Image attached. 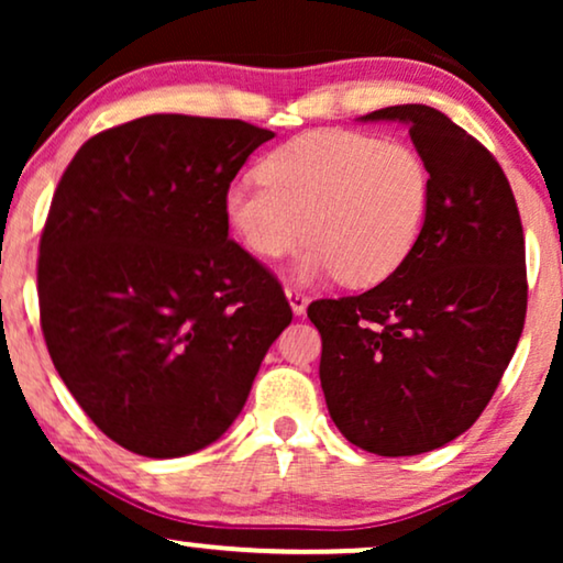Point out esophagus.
I'll list each match as a JSON object with an SVG mask.
<instances>
[{"mask_svg":"<svg viewBox=\"0 0 563 563\" xmlns=\"http://www.w3.org/2000/svg\"><path fill=\"white\" fill-rule=\"evenodd\" d=\"M284 295H287V299H289L291 312H295V314H305L307 312V305H310V299H307V295H305L302 289L287 287V289H284Z\"/></svg>","mask_w":563,"mask_h":563,"instance_id":"1","label":"esophagus"}]
</instances>
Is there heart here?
I'll list each match as a JSON object with an SVG mask.
<instances>
[{
    "mask_svg": "<svg viewBox=\"0 0 563 563\" xmlns=\"http://www.w3.org/2000/svg\"><path fill=\"white\" fill-rule=\"evenodd\" d=\"M261 179L225 189L228 225L258 258H282L307 235L295 276L366 287L395 274L422 233L428 164L412 145L353 130H314L268 153Z\"/></svg>",
    "mask_w": 563,
    "mask_h": 563,
    "instance_id": "1",
    "label": "heart"
}]
</instances>
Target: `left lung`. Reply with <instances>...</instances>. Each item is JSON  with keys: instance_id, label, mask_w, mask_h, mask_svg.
<instances>
[{"instance_id": "obj_1", "label": "left lung", "mask_w": 563, "mask_h": 563, "mask_svg": "<svg viewBox=\"0 0 563 563\" xmlns=\"http://www.w3.org/2000/svg\"><path fill=\"white\" fill-rule=\"evenodd\" d=\"M361 120L410 128L430 172L428 218L395 274L364 295L318 299L307 318L338 430L368 453L418 456L474 426L518 349L526 238L495 156L443 112L397 104Z\"/></svg>"}]
</instances>
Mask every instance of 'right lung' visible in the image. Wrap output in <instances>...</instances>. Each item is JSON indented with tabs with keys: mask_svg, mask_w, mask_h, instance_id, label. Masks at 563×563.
Here are the masks:
<instances>
[{
	"mask_svg": "<svg viewBox=\"0 0 563 563\" xmlns=\"http://www.w3.org/2000/svg\"><path fill=\"white\" fill-rule=\"evenodd\" d=\"M272 130L148 114L89 137L37 258L53 366L107 438L148 459L218 441L291 307L228 238L225 189Z\"/></svg>",
	"mask_w": 563,
	"mask_h": 563,
	"instance_id": "right-lung-1",
	"label": "right lung"
}]
</instances>
